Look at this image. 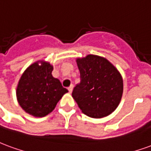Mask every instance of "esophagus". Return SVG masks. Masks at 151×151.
Returning a JSON list of instances; mask_svg holds the SVG:
<instances>
[{
    "label": "esophagus",
    "instance_id": "34e87169",
    "mask_svg": "<svg viewBox=\"0 0 151 151\" xmlns=\"http://www.w3.org/2000/svg\"><path fill=\"white\" fill-rule=\"evenodd\" d=\"M68 91H69V92H72V89H73V84H71L70 87H68Z\"/></svg>",
    "mask_w": 151,
    "mask_h": 151
}]
</instances>
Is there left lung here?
Masks as SVG:
<instances>
[{"mask_svg":"<svg viewBox=\"0 0 151 151\" xmlns=\"http://www.w3.org/2000/svg\"><path fill=\"white\" fill-rule=\"evenodd\" d=\"M80 82L72 91L78 106L87 116L101 118L113 113L123 93V80L119 71L107 59L88 55L77 59Z\"/></svg>","mask_w":151,"mask_h":151,"instance_id":"8db88e82","label":"left lung"}]
</instances>
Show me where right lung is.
<instances>
[{
    "label": "right lung",
    "mask_w": 151,
    "mask_h": 151,
    "mask_svg": "<svg viewBox=\"0 0 151 151\" xmlns=\"http://www.w3.org/2000/svg\"><path fill=\"white\" fill-rule=\"evenodd\" d=\"M53 67L49 63H35L24 71L17 88L18 103L26 113L45 116L52 112L68 89L52 76Z\"/></svg>",
    "instance_id": "right-lung-1"
}]
</instances>
